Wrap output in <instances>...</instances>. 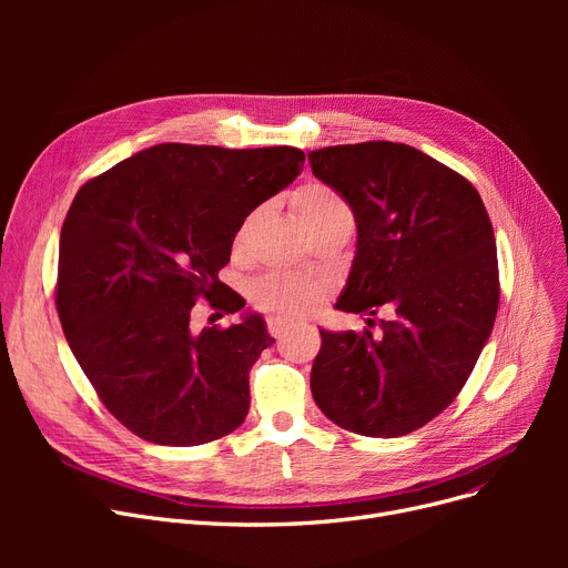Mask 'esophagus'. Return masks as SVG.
<instances>
[{
	"label": "esophagus",
	"instance_id": "esophagus-1",
	"mask_svg": "<svg viewBox=\"0 0 568 568\" xmlns=\"http://www.w3.org/2000/svg\"><path fill=\"white\" fill-rule=\"evenodd\" d=\"M266 329H268V334H272L274 338H281L283 334H287L290 324H287L285 320H281V317L268 315V317H266Z\"/></svg>",
	"mask_w": 568,
	"mask_h": 568
}]
</instances>
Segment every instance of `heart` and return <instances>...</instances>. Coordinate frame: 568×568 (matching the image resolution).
Listing matches in <instances>:
<instances>
[{
  "label": "heart",
  "mask_w": 568,
  "mask_h": 568,
  "mask_svg": "<svg viewBox=\"0 0 568 568\" xmlns=\"http://www.w3.org/2000/svg\"><path fill=\"white\" fill-rule=\"evenodd\" d=\"M294 212L300 221L311 227L324 219H332L338 214H349L343 197L322 182H308L292 197ZM329 294V287L322 278L306 276V274H292V272H274L266 274L253 283L251 296L253 304L281 320H300L315 313Z\"/></svg>",
  "instance_id": "heart-1"
}]
</instances>
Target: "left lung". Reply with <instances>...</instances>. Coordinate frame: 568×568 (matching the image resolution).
<instances>
[{
    "instance_id": "1",
    "label": "left lung",
    "mask_w": 568,
    "mask_h": 568,
    "mask_svg": "<svg viewBox=\"0 0 568 568\" xmlns=\"http://www.w3.org/2000/svg\"><path fill=\"white\" fill-rule=\"evenodd\" d=\"M313 174L349 204L356 255L336 308L379 334L324 332L311 371L317 407L345 430L400 437L460 394L499 306L495 234L467 179L400 142L308 152Z\"/></svg>"
}]
</instances>
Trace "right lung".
<instances>
[{
	"label": "right lung",
	"instance_id": "1",
	"mask_svg": "<svg viewBox=\"0 0 568 568\" xmlns=\"http://www.w3.org/2000/svg\"><path fill=\"white\" fill-rule=\"evenodd\" d=\"M304 161L296 146L165 142L78 191L59 236L54 304L82 373L138 437L197 446L244 424L248 371L274 338L257 313L195 332L193 306H246L219 272L246 216Z\"/></svg>",
	"mask_w": 568,
	"mask_h": 568
}]
</instances>
